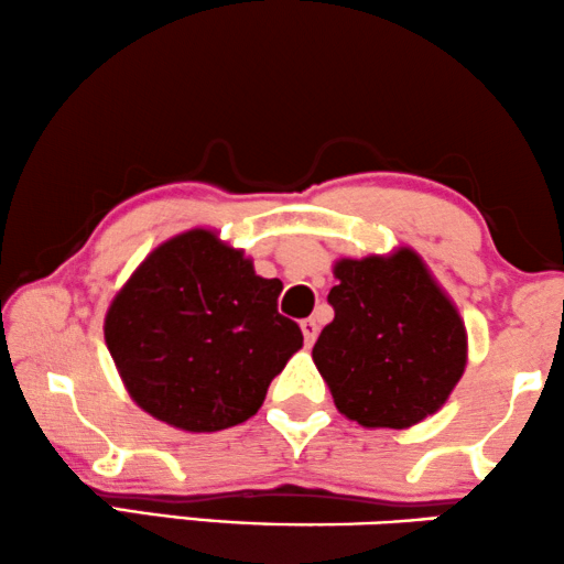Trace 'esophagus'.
<instances>
[{
    "instance_id": "esophagus-1",
    "label": "esophagus",
    "mask_w": 564,
    "mask_h": 564,
    "mask_svg": "<svg viewBox=\"0 0 564 564\" xmlns=\"http://www.w3.org/2000/svg\"><path fill=\"white\" fill-rule=\"evenodd\" d=\"M300 328H302V336H305L307 346H313L315 338H317V323L313 321V317H305V321L300 323Z\"/></svg>"
}]
</instances>
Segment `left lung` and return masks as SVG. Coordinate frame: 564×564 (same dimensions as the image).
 Segmentation results:
<instances>
[{"label": "left lung", "instance_id": "left-lung-1", "mask_svg": "<svg viewBox=\"0 0 564 564\" xmlns=\"http://www.w3.org/2000/svg\"><path fill=\"white\" fill-rule=\"evenodd\" d=\"M336 310L313 348L338 412L364 427L404 430L435 414L468 358L458 310L412 249L340 259Z\"/></svg>", "mask_w": 564, "mask_h": 564}]
</instances>
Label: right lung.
Masks as SVG:
<instances>
[{
	"instance_id": "obj_1",
	"label": "right lung",
	"mask_w": 564,
	"mask_h": 564,
	"mask_svg": "<svg viewBox=\"0 0 564 564\" xmlns=\"http://www.w3.org/2000/svg\"><path fill=\"white\" fill-rule=\"evenodd\" d=\"M280 280L206 228L152 251L113 297L104 336L127 391L152 417L187 432L247 422L302 348L280 315Z\"/></svg>"
}]
</instances>
